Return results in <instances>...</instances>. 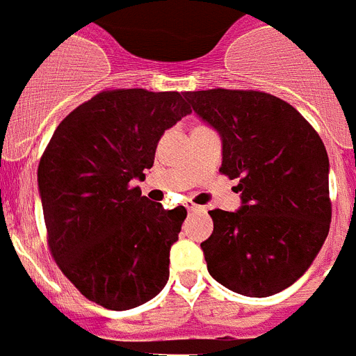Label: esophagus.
Returning a JSON list of instances; mask_svg holds the SVG:
<instances>
[{"instance_id":"1","label":"esophagus","mask_w":356,"mask_h":356,"mask_svg":"<svg viewBox=\"0 0 356 356\" xmlns=\"http://www.w3.org/2000/svg\"><path fill=\"white\" fill-rule=\"evenodd\" d=\"M186 207H187V211H200L202 209L200 206H196L195 202H191V200L186 202Z\"/></svg>"}]
</instances>
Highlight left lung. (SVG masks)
I'll list each match as a JSON object with an SVG mask.
<instances>
[{
  "instance_id": "8db88e82",
  "label": "left lung",
  "mask_w": 356,
  "mask_h": 356,
  "mask_svg": "<svg viewBox=\"0 0 356 356\" xmlns=\"http://www.w3.org/2000/svg\"><path fill=\"white\" fill-rule=\"evenodd\" d=\"M189 108L222 139L220 172L238 180V211H209L200 244L207 270L229 291L266 298L305 274L331 224L329 158L289 102L254 90L187 92Z\"/></svg>"
}]
</instances>
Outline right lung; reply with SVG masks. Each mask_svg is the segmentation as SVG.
Instances as JSON below:
<instances>
[{
  "instance_id": "right-lung-1",
  "label": "right lung",
  "mask_w": 356,
  "mask_h": 356,
  "mask_svg": "<svg viewBox=\"0 0 356 356\" xmlns=\"http://www.w3.org/2000/svg\"><path fill=\"white\" fill-rule=\"evenodd\" d=\"M191 113L181 93L106 90L56 127L38 165L47 244L88 300L129 311L169 280V252L187 217L141 196L167 129Z\"/></svg>"
}]
</instances>
